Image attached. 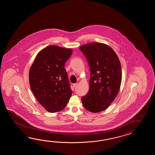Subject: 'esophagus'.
<instances>
[{"instance_id":"esophagus-1","label":"esophagus","mask_w":155,"mask_h":155,"mask_svg":"<svg viewBox=\"0 0 155 155\" xmlns=\"http://www.w3.org/2000/svg\"><path fill=\"white\" fill-rule=\"evenodd\" d=\"M77 85H78V84H77V83H75V84H73V86H74V87H75Z\"/></svg>"}]
</instances>
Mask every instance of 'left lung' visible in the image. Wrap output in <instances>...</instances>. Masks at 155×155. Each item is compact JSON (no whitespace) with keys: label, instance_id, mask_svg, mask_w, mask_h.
<instances>
[{"label":"left lung","instance_id":"left-lung-1","mask_svg":"<svg viewBox=\"0 0 155 155\" xmlns=\"http://www.w3.org/2000/svg\"><path fill=\"white\" fill-rule=\"evenodd\" d=\"M89 63L91 72L89 90L81 98L90 112H101L111 105L119 93L122 70L119 58L105 44L92 43L80 47Z\"/></svg>","mask_w":155,"mask_h":155}]
</instances>
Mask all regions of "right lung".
Wrapping results in <instances>:
<instances>
[{"label":"right lung","instance_id":"obj_1","mask_svg":"<svg viewBox=\"0 0 155 155\" xmlns=\"http://www.w3.org/2000/svg\"><path fill=\"white\" fill-rule=\"evenodd\" d=\"M73 52L49 45L37 54L29 74L33 94L48 112H57L65 107L72 94L64 65Z\"/></svg>","mask_w":155,"mask_h":155}]
</instances>
